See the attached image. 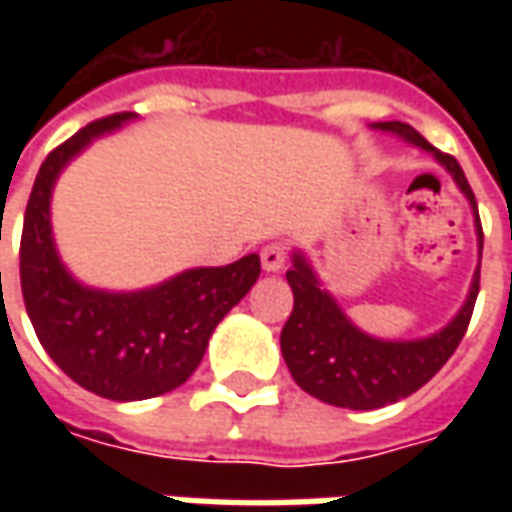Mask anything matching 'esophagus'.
Wrapping results in <instances>:
<instances>
[{
    "label": "esophagus",
    "instance_id": "1",
    "mask_svg": "<svg viewBox=\"0 0 512 512\" xmlns=\"http://www.w3.org/2000/svg\"><path fill=\"white\" fill-rule=\"evenodd\" d=\"M285 257H288V249L282 241H271V244L263 246V252H260V263L266 271H279V268L285 266Z\"/></svg>",
    "mask_w": 512,
    "mask_h": 512
}]
</instances>
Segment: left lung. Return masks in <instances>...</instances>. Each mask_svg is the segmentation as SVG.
I'll return each instance as SVG.
<instances>
[{
	"mask_svg": "<svg viewBox=\"0 0 512 512\" xmlns=\"http://www.w3.org/2000/svg\"><path fill=\"white\" fill-rule=\"evenodd\" d=\"M373 128L406 139L408 145L430 153L450 172L455 186L472 205L477 252L483 257V227L477 216V200L461 164L436 150L408 123L389 120V123H373ZM285 277L293 290V312L282 329L279 345L290 376L307 395L318 397L329 406L354 408V411L389 406L428 384L455 354V348L466 334V326L472 321L474 301L480 293V266H477L469 296L444 329L419 340H378L373 334L362 332L345 315L337 299L321 285L304 252L299 249L293 252V266Z\"/></svg>",
	"mask_w": 512,
	"mask_h": 512,
	"instance_id": "obj_1",
	"label": "left lung"
}]
</instances>
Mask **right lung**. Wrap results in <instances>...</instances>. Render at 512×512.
Wrapping results in <instances>:
<instances>
[{"label": "right lung", "instance_id": "obj_1", "mask_svg": "<svg viewBox=\"0 0 512 512\" xmlns=\"http://www.w3.org/2000/svg\"><path fill=\"white\" fill-rule=\"evenodd\" d=\"M134 112L95 120L40 164L21 233V293L40 345L87 392L128 403L186 384L213 329L252 290L260 257L189 268L145 290H98L73 277L51 233V191L60 172L98 136ZM2 282V271H0Z\"/></svg>", "mask_w": 512, "mask_h": 512}]
</instances>
